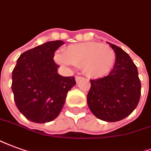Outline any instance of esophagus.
<instances>
[{"label": "esophagus", "mask_w": 151, "mask_h": 151, "mask_svg": "<svg viewBox=\"0 0 151 151\" xmlns=\"http://www.w3.org/2000/svg\"><path fill=\"white\" fill-rule=\"evenodd\" d=\"M81 79H83V78H82L81 76H76V80L77 83H78V82H79V81H80Z\"/></svg>", "instance_id": "34e87169"}]
</instances>
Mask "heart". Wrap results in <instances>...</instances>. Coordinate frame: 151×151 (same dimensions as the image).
Segmentation results:
<instances>
[{
    "mask_svg": "<svg viewBox=\"0 0 151 151\" xmlns=\"http://www.w3.org/2000/svg\"><path fill=\"white\" fill-rule=\"evenodd\" d=\"M116 59V53L109 45L94 42L70 45L63 55H55V60L63 66L82 67L83 73L91 79L108 76L114 68Z\"/></svg>",
    "mask_w": 151,
    "mask_h": 151,
    "instance_id": "1",
    "label": "heart"
}]
</instances>
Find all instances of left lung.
Masks as SVG:
<instances>
[{
	"label": "left lung",
	"instance_id": "1",
	"mask_svg": "<svg viewBox=\"0 0 151 151\" xmlns=\"http://www.w3.org/2000/svg\"><path fill=\"white\" fill-rule=\"evenodd\" d=\"M109 44L116 53L115 66L107 76L90 80L87 102L97 118L114 122L125 118L136 109L140 100L141 82L137 67L128 54Z\"/></svg>",
	"mask_w": 151,
	"mask_h": 151
}]
</instances>
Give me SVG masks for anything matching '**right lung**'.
Instances as JSON below:
<instances>
[{"label":"right lung","mask_w":151,"mask_h":151,"mask_svg":"<svg viewBox=\"0 0 151 151\" xmlns=\"http://www.w3.org/2000/svg\"><path fill=\"white\" fill-rule=\"evenodd\" d=\"M64 42L50 41L22 53L12 72V91L18 110L30 122L46 123L59 116L74 76L58 74L55 50Z\"/></svg>","instance_id":"obj_1"}]
</instances>
